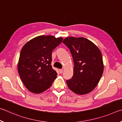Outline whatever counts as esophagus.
Wrapping results in <instances>:
<instances>
[{
	"instance_id": "obj_1",
	"label": "esophagus",
	"mask_w": 122,
	"mask_h": 122,
	"mask_svg": "<svg viewBox=\"0 0 122 122\" xmlns=\"http://www.w3.org/2000/svg\"><path fill=\"white\" fill-rule=\"evenodd\" d=\"M59 72H60V73H61V74H62L63 72V70H62V69L59 70Z\"/></svg>"
}]
</instances>
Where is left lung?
Returning a JSON list of instances; mask_svg holds the SVG:
<instances>
[{
	"instance_id": "left-lung-1",
	"label": "left lung",
	"mask_w": 122,
	"mask_h": 122,
	"mask_svg": "<svg viewBox=\"0 0 122 122\" xmlns=\"http://www.w3.org/2000/svg\"><path fill=\"white\" fill-rule=\"evenodd\" d=\"M70 50L74 62L73 75L66 80L70 90L79 95L92 91L103 72L102 53L92 42L84 37H67L63 41Z\"/></svg>"
}]
</instances>
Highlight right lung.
Masks as SVG:
<instances>
[{"label": "right lung", "mask_w": 122, "mask_h": 122, "mask_svg": "<svg viewBox=\"0 0 122 122\" xmlns=\"http://www.w3.org/2000/svg\"><path fill=\"white\" fill-rule=\"evenodd\" d=\"M62 37L39 36L25 43L21 49L18 70L25 87L32 93L43 92L52 85L57 73L51 65L52 52Z\"/></svg>", "instance_id": "add662e5"}]
</instances>
